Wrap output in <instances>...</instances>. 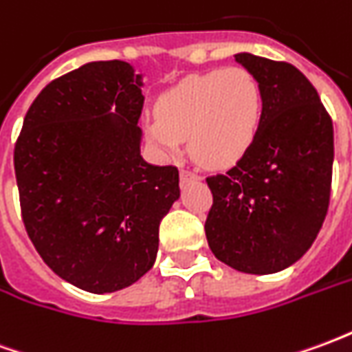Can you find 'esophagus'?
Listing matches in <instances>:
<instances>
[{
    "label": "esophagus",
    "instance_id": "esophagus-1",
    "mask_svg": "<svg viewBox=\"0 0 352 352\" xmlns=\"http://www.w3.org/2000/svg\"><path fill=\"white\" fill-rule=\"evenodd\" d=\"M190 181H199V175L192 169H181V183H190Z\"/></svg>",
    "mask_w": 352,
    "mask_h": 352
}]
</instances>
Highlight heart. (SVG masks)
<instances>
[{
  "label": "heart",
  "mask_w": 352,
  "mask_h": 352,
  "mask_svg": "<svg viewBox=\"0 0 352 352\" xmlns=\"http://www.w3.org/2000/svg\"><path fill=\"white\" fill-rule=\"evenodd\" d=\"M158 120L143 126L146 141L162 158L181 153L188 138L192 154L207 166H232L256 139L264 92L245 67L190 75L156 100Z\"/></svg>",
  "instance_id": "obj_1"
}]
</instances>
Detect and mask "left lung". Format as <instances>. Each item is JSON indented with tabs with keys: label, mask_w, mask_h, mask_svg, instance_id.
Segmentation results:
<instances>
[{
	"label": "left lung",
	"mask_w": 352,
	"mask_h": 352,
	"mask_svg": "<svg viewBox=\"0 0 352 352\" xmlns=\"http://www.w3.org/2000/svg\"><path fill=\"white\" fill-rule=\"evenodd\" d=\"M236 62L260 80L264 111L251 148L224 175L207 177L206 236L221 262L267 275L296 264L317 239L330 201L333 126L294 65L251 52Z\"/></svg>",
	"instance_id": "1"
}]
</instances>
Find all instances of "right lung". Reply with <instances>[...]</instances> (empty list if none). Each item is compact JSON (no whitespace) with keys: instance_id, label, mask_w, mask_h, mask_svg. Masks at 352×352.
<instances>
[{"instance_id":"right-lung-1","label":"right lung","mask_w":352,"mask_h":352,"mask_svg":"<svg viewBox=\"0 0 352 352\" xmlns=\"http://www.w3.org/2000/svg\"><path fill=\"white\" fill-rule=\"evenodd\" d=\"M143 75L122 60L88 62L28 109L14 173L28 236L73 287L105 294L154 265L179 171L141 156Z\"/></svg>"}]
</instances>
